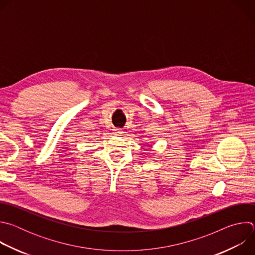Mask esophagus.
I'll use <instances>...</instances> for the list:
<instances>
[{
	"label": "esophagus",
	"instance_id": "obj_1",
	"mask_svg": "<svg viewBox=\"0 0 255 255\" xmlns=\"http://www.w3.org/2000/svg\"><path fill=\"white\" fill-rule=\"evenodd\" d=\"M114 133L116 135H121V134H123V131L121 129H119V128H116V129H114Z\"/></svg>",
	"mask_w": 255,
	"mask_h": 255
}]
</instances>
